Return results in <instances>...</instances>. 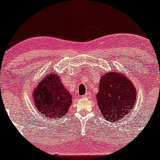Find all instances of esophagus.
<instances>
[{"label":"esophagus","mask_w":160,"mask_h":160,"mask_svg":"<svg viewBox=\"0 0 160 160\" xmlns=\"http://www.w3.org/2000/svg\"><path fill=\"white\" fill-rule=\"evenodd\" d=\"M82 97H83V98H90L91 93H90V92H87V93L85 94V95H83V96H82Z\"/></svg>","instance_id":"34e87169"}]
</instances>
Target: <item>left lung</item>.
Listing matches in <instances>:
<instances>
[{"label": "left lung", "mask_w": 160, "mask_h": 160, "mask_svg": "<svg viewBox=\"0 0 160 160\" xmlns=\"http://www.w3.org/2000/svg\"><path fill=\"white\" fill-rule=\"evenodd\" d=\"M137 97L132 82L120 71L109 72L101 77L96 99L105 120H122L133 109Z\"/></svg>", "instance_id": "8db88e82"}]
</instances>
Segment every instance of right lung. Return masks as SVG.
<instances>
[{"label": "right lung", "instance_id": "add662e5", "mask_svg": "<svg viewBox=\"0 0 160 160\" xmlns=\"http://www.w3.org/2000/svg\"><path fill=\"white\" fill-rule=\"evenodd\" d=\"M33 99L38 113L51 119L64 117L72 102L71 94L54 72H48L38 82L33 92Z\"/></svg>", "mask_w": 160, "mask_h": 160}]
</instances>
